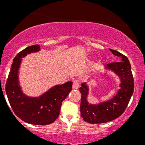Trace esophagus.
Instances as JSON below:
<instances>
[{
    "label": "esophagus",
    "instance_id": "34e87169",
    "mask_svg": "<svg viewBox=\"0 0 145 145\" xmlns=\"http://www.w3.org/2000/svg\"><path fill=\"white\" fill-rule=\"evenodd\" d=\"M80 86V82L78 80H75L73 82V89H78Z\"/></svg>",
    "mask_w": 145,
    "mask_h": 145
}]
</instances>
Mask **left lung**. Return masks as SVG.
Listing matches in <instances>:
<instances>
[{
	"mask_svg": "<svg viewBox=\"0 0 145 145\" xmlns=\"http://www.w3.org/2000/svg\"><path fill=\"white\" fill-rule=\"evenodd\" d=\"M110 50L114 55L121 58V61L106 65V67L120 77L121 89L110 100L97 105H92L86 101L89 89L86 83H82L79 89L81 93L80 114L84 121L89 123H107L119 117L127 108L134 93V78L127 57L114 50L110 49Z\"/></svg>",
	"mask_w": 145,
	"mask_h": 145,
	"instance_id": "left-lung-1",
	"label": "left lung"
}]
</instances>
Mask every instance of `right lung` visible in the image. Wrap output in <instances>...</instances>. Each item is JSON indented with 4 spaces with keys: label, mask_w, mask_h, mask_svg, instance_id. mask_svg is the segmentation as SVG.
<instances>
[{
    "label": "right lung",
    "mask_w": 145,
    "mask_h": 145,
    "mask_svg": "<svg viewBox=\"0 0 145 145\" xmlns=\"http://www.w3.org/2000/svg\"><path fill=\"white\" fill-rule=\"evenodd\" d=\"M40 50L39 45L29 46L20 52L13 61L7 80L5 91L11 108L18 117L33 125L51 124L59 117L63 101L72 89V82L56 85L39 97H29L18 84V71L22 57Z\"/></svg>",
    "instance_id": "1"
}]
</instances>
